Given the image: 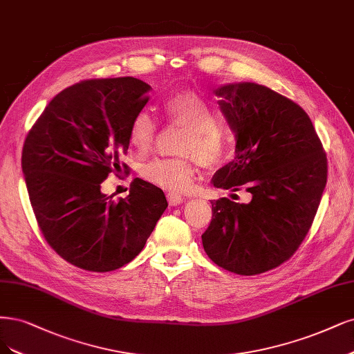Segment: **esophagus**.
<instances>
[{"label":"esophagus","mask_w":354,"mask_h":354,"mask_svg":"<svg viewBox=\"0 0 354 354\" xmlns=\"http://www.w3.org/2000/svg\"><path fill=\"white\" fill-rule=\"evenodd\" d=\"M167 201L171 206H177L183 202V196H180V194H177V193H169L168 192L167 193Z\"/></svg>","instance_id":"1"}]
</instances>
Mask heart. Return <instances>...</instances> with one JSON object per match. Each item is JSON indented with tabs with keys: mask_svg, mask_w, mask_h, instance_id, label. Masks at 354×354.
<instances>
[{
	"mask_svg": "<svg viewBox=\"0 0 354 354\" xmlns=\"http://www.w3.org/2000/svg\"><path fill=\"white\" fill-rule=\"evenodd\" d=\"M169 121L187 129L183 152L194 153L205 164L218 162L225 153L227 139L216 126V109L192 91L178 92L164 102ZM156 136V123L148 111H139L129 127V143L138 153L151 149ZM156 158L140 168V176L151 185L168 192H186L194 178L196 158Z\"/></svg>",
	"mask_w": 354,
	"mask_h": 354,
	"instance_id": "1",
	"label": "heart"
}]
</instances>
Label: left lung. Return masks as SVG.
<instances>
[{"label": "left lung", "instance_id": "1", "mask_svg": "<svg viewBox=\"0 0 354 354\" xmlns=\"http://www.w3.org/2000/svg\"><path fill=\"white\" fill-rule=\"evenodd\" d=\"M214 93L236 133V156L212 185L245 187L252 201L211 202L202 245L227 271L262 274L290 259L306 237L326 185V156L309 115L286 96L252 82Z\"/></svg>", "mask_w": 354, "mask_h": 354}]
</instances>
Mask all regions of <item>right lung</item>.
Listing matches in <instances>:
<instances>
[{"instance_id":"right-lung-1","label":"right lung","mask_w":354,"mask_h":354,"mask_svg":"<svg viewBox=\"0 0 354 354\" xmlns=\"http://www.w3.org/2000/svg\"><path fill=\"white\" fill-rule=\"evenodd\" d=\"M149 91L135 77L76 83L54 96L24 140L21 169L36 221L48 245L80 270L108 272L135 259L168 206L164 192L140 178L127 198L101 192Z\"/></svg>"}]
</instances>
